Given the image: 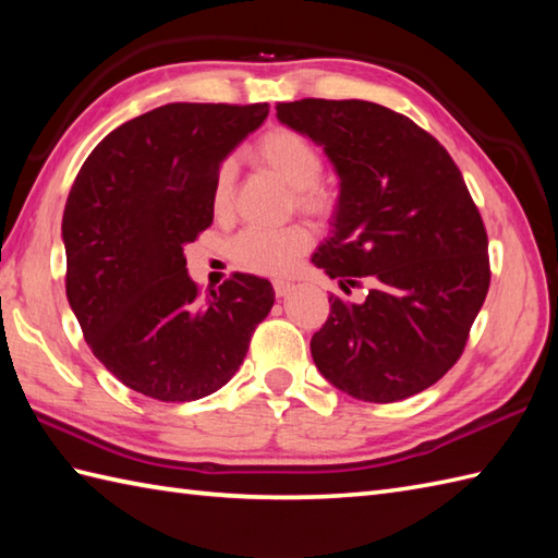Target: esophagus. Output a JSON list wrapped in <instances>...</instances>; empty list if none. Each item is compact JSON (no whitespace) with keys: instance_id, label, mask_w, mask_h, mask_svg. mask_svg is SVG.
<instances>
[{"instance_id":"obj_1","label":"esophagus","mask_w":558,"mask_h":558,"mask_svg":"<svg viewBox=\"0 0 558 558\" xmlns=\"http://www.w3.org/2000/svg\"><path fill=\"white\" fill-rule=\"evenodd\" d=\"M272 290H276V298H286V294H290L292 286L286 280H276V282H272Z\"/></svg>"}]
</instances>
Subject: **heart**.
Segmentation results:
<instances>
[{
	"mask_svg": "<svg viewBox=\"0 0 558 558\" xmlns=\"http://www.w3.org/2000/svg\"><path fill=\"white\" fill-rule=\"evenodd\" d=\"M246 158L258 170L278 177L292 186V201L302 216L316 222L333 218L338 192L318 180L324 170V156L314 141L292 126H270L246 150ZM213 210L228 218L234 208V162L225 160L213 180ZM312 248V232L304 225H288L280 230L248 228L230 244V256L240 268L256 276L282 278L300 266Z\"/></svg>",
	"mask_w": 558,
	"mask_h": 558,
	"instance_id": "heart-1",
	"label": "heart"
}]
</instances>
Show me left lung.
Returning <instances> with one entry per match:
<instances>
[{
  "mask_svg": "<svg viewBox=\"0 0 558 558\" xmlns=\"http://www.w3.org/2000/svg\"><path fill=\"white\" fill-rule=\"evenodd\" d=\"M278 120L336 165L333 234L314 266L342 290L372 282L362 304L330 294L312 357L364 402H396L453 366L487 298L489 240L448 150L410 117L366 100L278 102Z\"/></svg>",
  "mask_w": 558,
  "mask_h": 558,
  "instance_id": "left-lung-1",
  "label": "left lung"
}]
</instances>
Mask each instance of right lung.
Instances as JSON below:
<instances>
[{
    "label": "right lung",
    "mask_w": 558,
    "mask_h": 558,
    "mask_svg": "<svg viewBox=\"0 0 558 558\" xmlns=\"http://www.w3.org/2000/svg\"><path fill=\"white\" fill-rule=\"evenodd\" d=\"M268 102H170L117 126L81 165L64 206L66 300L88 348L160 402L216 393L246 357L276 292L232 272L201 298L184 244L210 228L222 158Z\"/></svg>",
    "instance_id": "right-lung-1"
}]
</instances>
